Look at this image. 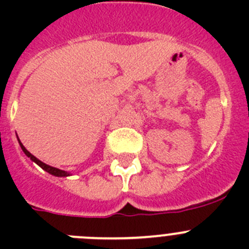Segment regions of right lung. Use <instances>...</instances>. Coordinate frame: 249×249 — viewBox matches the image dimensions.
<instances>
[{
    "label": "right lung",
    "mask_w": 249,
    "mask_h": 249,
    "mask_svg": "<svg viewBox=\"0 0 249 249\" xmlns=\"http://www.w3.org/2000/svg\"><path fill=\"white\" fill-rule=\"evenodd\" d=\"M18 142H19V146H21L22 151L25 152V155L27 156V157H30V158H31V160H34L35 163H37V164H38V166L41 167V168H42V169H45L46 172H48V173H50V175H53V176H56V177H67V176H70V173H68V172H66V171H62V169H58V168H54V167H52V166H48V164L43 163L42 160H39L38 158H36V157H35L34 155H31L30 152H28L27 149L25 148V146H23V144L21 143V141H18Z\"/></svg>",
    "instance_id": "add662e5"
}]
</instances>
